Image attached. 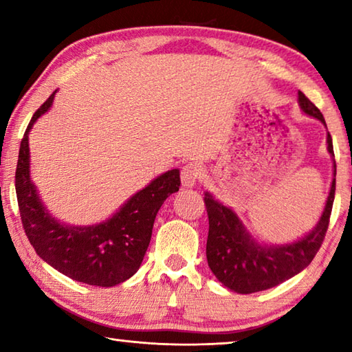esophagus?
Here are the masks:
<instances>
[{
	"label": "esophagus",
	"instance_id": "obj_1",
	"mask_svg": "<svg viewBox=\"0 0 352 352\" xmlns=\"http://www.w3.org/2000/svg\"><path fill=\"white\" fill-rule=\"evenodd\" d=\"M200 177V168L195 163H188L182 169V184L184 188H194Z\"/></svg>",
	"mask_w": 352,
	"mask_h": 352
}]
</instances>
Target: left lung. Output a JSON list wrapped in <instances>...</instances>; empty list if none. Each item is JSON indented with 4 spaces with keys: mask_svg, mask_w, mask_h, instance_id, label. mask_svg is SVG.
<instances>
[{
    "mask_svg": "<svg viewBox=\"0 0 352 352\" xmlns=\"http://www.w3.org/2000/svg\"><path fill=\"white\" fill-rule=\"evenodd\" d=\"M298 104L305 115L318 119L326 127L321 111L305 94L298 91ZM327 152L333 158L332 138L326 136ZM333 177L323 212L307 234L285 243H265L256 239L230 206L205 192L210 231L206 241V259L214 276L236 294H254L287 281L311 264L324 239L336 195V160Z\"/></svg>",
    "mask_w": 352,
    "mask_h": 352,
    "instance_id": "obj_1",
    "label": "left lung"
}]
</instances>
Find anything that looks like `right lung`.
Masks as SVG:
<instances>
[{
  "mask_svg": "<svg viewBox=\"0 0 352 352\" xmlns=\"http://www.w3.org/2000/svg\"><path fill=\"white\" fill-rule=\"evenodd\" d=\"M57 90L34 113L23 136L15 172L23 228L41 259L74 281L113 287L138 272L151 243L157 212L180 188V170L170 169L133 194L111 217L94 225H69L47 211L31 180L29 132L51 109Z\"/></svg>",
  "mask_w": 352,
  "mask_h": 352,
  "instance_id": "1",
  "label": "right lung"
}]
</instances>
